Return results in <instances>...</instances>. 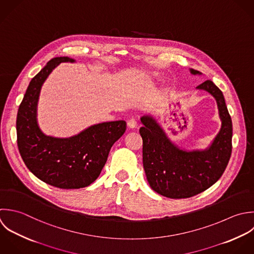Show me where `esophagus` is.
Wrapping results in <instances>:
<instances>
[{
    "mask_svg": "<svg viewBox=\"0 0 254 254\" xmlns=\"http://www.w3.org/2000/svg\"><path fill=\"white\" fill-rule=\"evenodd\" d=\"M127 127H129V128H134L135 127H136V121H135V119H130V120H128V122H127Z\"/></svg>",
    "mask_w": 254,
    "mask_h": 254,
    "instance_id": "esophagus-1",
    "label": "esophagus"
}]
</instances>
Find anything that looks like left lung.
Wrapping results in <instances>:
<instances>
[{"instance_id": "8db88e82", "label": "left lung", "mask_w": 254, "mask_h": 254, "mask_svg": "<svg viewBox=\"0 0 254 254\" xmlns=\"http://www.w3.org/2000/svg\"><path fill=\"white\" fill-rule=\"evenodd\" d=\"M191 74L202 73L190 69ZM209 92L218 105L221 129L204 150H185L175 145L151 116H143L139 128L142 137V160L152 190L170 199L198 195L214 185L225 172L232 154L233 124L223 92L207 80L197 87Z\"/></svg>"}]
</instances>
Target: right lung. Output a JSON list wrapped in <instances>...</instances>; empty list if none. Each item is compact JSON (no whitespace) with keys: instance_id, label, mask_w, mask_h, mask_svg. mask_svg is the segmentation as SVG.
<instances>
[{"instance_id":"right-lung-1","label":"right lung","mask_w":254,"mask_h":254,"mask_svg":"<svg viewBox=\"0 0 254 254\" xmlns=\"http://www.w3.org/2000/svg\"><path fill=\"white\" fill-rule=\"evenodd\" d=\"M67 56L51 59L29 82L16 117L17 147L29 171L60 189H79L92 184L105 166L113 144L125 133V121L89 127L67 138L44 134L37 124V102L42 84Z\"/></svg>"}]
</instances>
